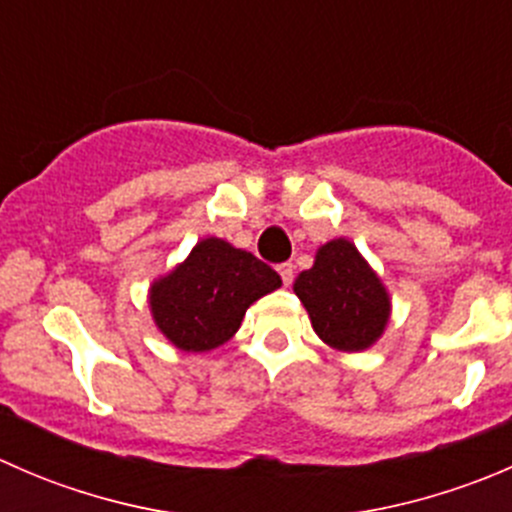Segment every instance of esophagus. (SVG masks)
I'll return each instance as SVG.
<instances>
[{
  "instance_id": "obj_1",
  "label": "esophagus",
  "mask_w": 512,
  "mask_h": 512,
  "mask_svg": "<svg viewBox=\"0 0 512 512\" xmlns=\"http://www.w3.org/2000/svg\"><path fill=\"white\" fill-rule=\"evenodd\" d=\"M277 272H280L282 282H285L287 287L292 285V280H294V265H292V262H282V265H277Z\"/></svg>"
}]
</instances>
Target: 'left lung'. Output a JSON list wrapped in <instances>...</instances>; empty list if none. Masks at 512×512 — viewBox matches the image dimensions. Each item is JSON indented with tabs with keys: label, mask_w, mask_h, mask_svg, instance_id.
Wrapping results in <instances>:
<instances>
[{
	"label": "left lung",
	"mask_w": 512,
	"mask_h": 512,
	"mask_svg": "<svg viewBox=\"0 0 512 512\" xmlns=\"http://www.w3.org/2000/svg\"><path fill=\"white\" fill-rule=\"evenodd\" d=\"M314 332L334 349L361 352L389 322V294L347 240H332L294 282Z\"/></svg>",
	"instance_id": "obj_1"
}]
</instances>
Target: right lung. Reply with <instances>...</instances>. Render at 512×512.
<instances>
[{"label":"right lung","instance_id":"1","mask_svg":"<svg viewBox=\"0 0 512 512\" xmlns=\"http://www.w3.org/2000/svg\"><path fill=\"white\" fill-rule=\"evenodd\" d=\"M280 285V275L252 252L208 237L151 287L153 319L183 352H210L240 329L255 299Z\"/></svg>","mask_w":512,"mask_h":512}]
</instances>
